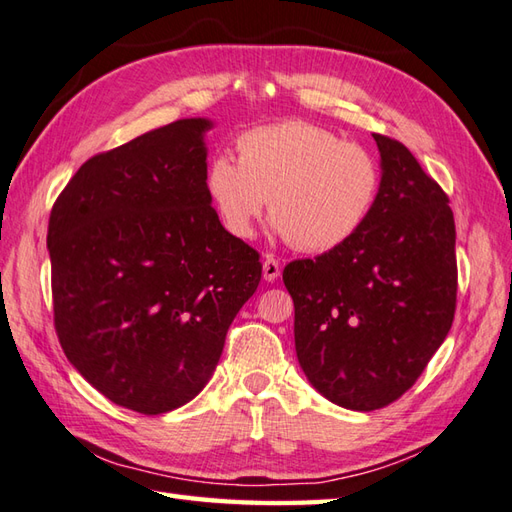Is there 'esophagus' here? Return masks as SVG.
Listing matches in <instances>:
<instances>
[{
    "label": "esophagus",
    "instance_id": "obj_1",
    "mask_svg": "<svg viewBox=\"0 0 512 512\" xmlns=\"http://www.w3.org/2000/svg\"><path fill=\"white\" fill-rule=\"evenodd\" d=\"M278 276H280V263L274 256H265V260H263V278L267 282H274V280H278Z\"/></svg>",
    "mask_w": 512,
    "mask_h": 512
}]
</instances>
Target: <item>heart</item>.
Masks as SVG:
<instances>
[{"label": "heart", "instance_id": "obj_1", "mask_svg": "<svg viewBox=\"0 0 512 512\" xmlns=\"http://www.w3.org/2000/svg\"><path fill=\"white\" fill-rule=\"evenodd\" d=\"M238 162L214 155L206 192L234 238H249L269 199L282 241L324 254L352 241L372 217L381 192V166L357 142L339 140L313 122L287 120L236 140Z\"/></svg>", "mask_w": 512, "mask_h": 512}]
</instances>
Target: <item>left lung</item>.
Here are the masks:
<instances>
[{
	"instance_id": "1",
	"label": "left lung",
	"mask_w": 512,
	"mask_h": 512,
	"mask_svg": "<svg viewBox=\"0 0 512 512\" xmlns=\"http://www.w3.org/2000/svg\"><path fill=\"white\" fill-rule=\"evenodd\" d=\"M372 138L383 177L368 223L346 245L282 271L306 379L355 412L381 410L412 388L445 342L458 293L449 197L405 144Z\"/></svg>"
}]
</instances>
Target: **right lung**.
<instances>
[{
    "instance_id": "obj_1",
    "label": "right lung",
    "mask_w": 512,
    "mask_h": 512,
    "mask_svg": "<svg viewBox=\"0 0 512 512\" xmlns=\"http://www.w3.org/2000/svg\"><path fill=\"white\" fill-rule=\"evenodd\" d=\"M206 118L98 153L54 201V328L72 366L127 410L164 414L206 388L263 265L206 192Z\"/></svg>"
}]
</instances>
